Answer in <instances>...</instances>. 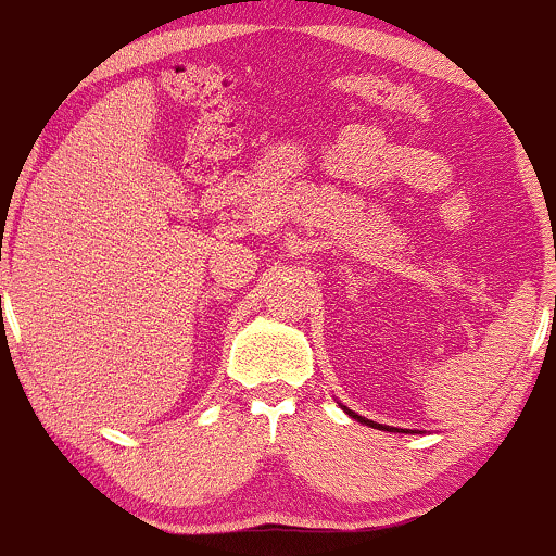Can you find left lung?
<instances>
[{
    "label": "left lung",
    "instance_id": "obj_1",
    "mask_svg": "<svg viewBox=\"0 0 556 556\" xmlns=\"http://www.w3.org/2000/svg\"><path fill=\"white\" fill-rule=\"evenodd\" d=\"M340 407H342L344 413H348L350 418L361 420V424H366V426H374V429H381V431L387 429V431H394V433H410V431H407V429H394V426H384V424H376V420H368V418H363V416H358V413H353V410H350V407H344L342 402H340Z\"/></svg>",
    "mask_w": 556,
    "mask_h": 556
}]
</instances>
